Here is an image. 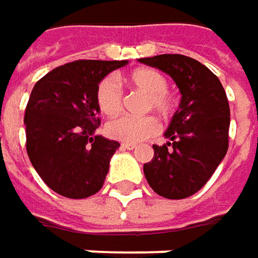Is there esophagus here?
I'll return each instance as SVG.
<instances>
[{
  "label": "esophagus",
  "mask_w": 258,
  "mask_h": 258,
  "mask_svg": "<svg viewBox=\"0 0 258 258\" xmlns=\"http://www.w3.org/2000/svg\"><path fill=\"white\" fill-rule=\"evenodd\" d=\"M121 149L134 150V149H137V144H134V143H121Z\"/></svg>",
  "instance_id": "esophagus-1"
}]
</instances>
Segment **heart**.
<instances>
[{
	"instance_id": "b5f03b06",
	"label": "heart",
	"mask_w": 258,
	"mask_h": 258,
	"mask_svg": "<svg viewBox=\"0 0 258 258\" xmlns=\"http://www.w3.org/2000/svg\"><path fill=\"white\" fill-rule=\"evenodd\" d=\"M124 81L147 94V109H155L161 115H168L173 111V97L167 91L168 81L159 70L152 67H140L131 72ZM96 105L106 117H114L121 111V91L114 78L106 76L97 84ZM105 132L108 137L123 143H141L159 132V121L153 115H121L108 121Z\"/></svg>"
}]
</instances>
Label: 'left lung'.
<instances>
[{"mask_svg": "<svg viewBox=\"0 0 258 258\" xmlns=\"http://www.w3.org/2000/svg\"><path fill=\"white\" fill-rule=\"evenodd\" d=\"M173 78L182 99L164 146L153 144V159L144 164L150 188L164 198L180 200L198 192L212 177L228 149L230 106L215 73L191 57L162 54L140 58Z\"/></svg>", "mask_w": 258, "mask_h": 258, "instance_id": "left-lung-1", "label": "left lung"}]
</instances>
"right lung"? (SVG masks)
<instances>
[{
	"instance_id": "right-lung-1",
	"label": "right lung",
	"mask_w": 258,
	"mask_h": 258,
	"mask_svg": "<svg viewBox=\"0 0 258 258\" xmlns=\"http://www.w3.org/2000/svg\"><path fill=\"white\" fill-rule=\"evenodd\" d=\"M126 64L127 60H78L36 82L24 117L27 153L52 191L87 198L103 186L111 156L120 144L96 135L100 126L96 87Z\"/></svg>"
}]
</instances>
